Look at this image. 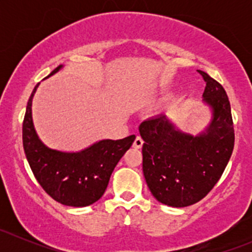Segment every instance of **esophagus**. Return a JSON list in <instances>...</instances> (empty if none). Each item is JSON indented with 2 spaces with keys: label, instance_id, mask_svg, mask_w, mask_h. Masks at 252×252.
Wrapping results in <instances>:
<instances>
[{
  "label": "esophagus",
  "instance_id": "obj_1",
  "mask_svg": "<svg viewBox=\"0 0 252 252\" xmlns=\"http://www.w3.org/2000/svg\"><path fill=\"white\" fill-rule=\"evenodd\" d=\"M142 145H144V140H142L140 136H136L135 140H134L133 147H135V149H141Z\"/></svg>",
  "mask_w": 252,
  "mask_h": 252
}]
</instances>
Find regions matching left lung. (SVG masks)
Segmentation results:
<instances>
[{"label": "left lung", "instance_id": "1", "mask_svg": "<svg viewBox=\"0 0 252 252\" xmlns=\"http://www.w3.org/2000/svg\"><path fill=\"white\" fill-rule=\"evenodd\" d=\"M204 101L212 119L199 135L182 133L164 114L142 122V172L150 191L161 204L187 207L202 200L222 177L233 149L234 126L223 86L207 73Z\"/></svg>", "mask_w": 252, "mask_h": 252}]
</instances>
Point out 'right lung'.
<instances>
[{
    "instance_id": "add662e5",
    "label": "right lung",
    "mask_w": 252,
    "mask_h": 252,
    "mask_svg": "<svg viewBox=\"0 0 252 252\" xmlns=\"http://www.w3.org/2000/svg\"><path fill=\"white\" fill-rule=\"evenodd\" d=\"M61 68L62 65H58L50 75ZM39 84L30 95L23 121V147L30 168L42 189L60 204L73 207L94 204L103 195L114 167L130 149L135 135L121 140H101L79 152L48 149L32 124V102Z\"/></svg>"
}]
</instances>
